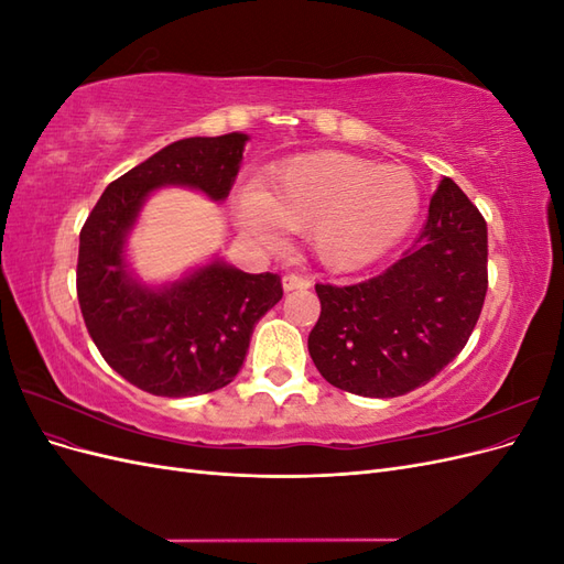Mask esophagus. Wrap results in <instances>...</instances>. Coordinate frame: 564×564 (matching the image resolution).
<instances>
[{"instance_id":"obj_1","label":"esophagus","mask_w":564,"mask_h":564,"mask_svg":"<svg viewBox=\"0 0 564 564\" xmlns=\"http://www.w3.org/2000/svg\"><path fill=\"white\" fill-rule=\"evenodd\" d=\"M282 284H284L286 292H294V289H308L313 282H311V278L296 275V272H292V275H284Z\"/></svg>"}]
</instances>
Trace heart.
Masks as SVG:
<instances>
[{
  "label": "heart",
  "mask_w": 564,
  "mask_h": 564,
  "mask_svg": "<svg viewBox=\"0 0 564 564\" xmlns=\"http://www.w3.org/2000/svg\"><path fill=\"white\" fill-rule=\"evenodd\" d=\"M419 183L404 166H379L346 152H311L280 166L265 187H247L237 216L259 240L311 230L317 259L357 270L398 245L419 214Z\"/></svg>",
  "instance_id": "heart-1"
}]
</instances>
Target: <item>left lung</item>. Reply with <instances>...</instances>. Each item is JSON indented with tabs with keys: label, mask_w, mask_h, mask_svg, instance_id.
I'll list each match as a JSON object with an SVG mask.
<instances>
[{
	"label": "left lung",
	"mask_w": 564,
	"mask_h": 564,
	"mask_svg": "<svg viewBox=\"0 0 564 564\" xmlns=\"http://www.w3.org/2000/svg\"><path fill=\"white\" fill-rule=\"evenodd\" d=\"M487 282L485 218L442 178L429 220L400 261L355 284H315L322 311L308 336L313 362L355 395H406L464 350Z\"/></svg>",
	"instance_id": "obj_1"
}]
</instances>
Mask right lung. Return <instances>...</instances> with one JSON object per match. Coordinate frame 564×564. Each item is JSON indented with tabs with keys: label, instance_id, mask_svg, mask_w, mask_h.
Instances as JSON below:
<instances>
[{
	"label": "right lung",
	"instance_id": "add662e5",
	"mask_svg": "<svg viewBox=\"0 0 564 564\" xmlns=\"http://www.w3.org/2000/svg\"><path fill=\"white\" fill-rule=\"evenodd\" d=\"M245 133L183 139L112 181L79 232L77 299L104 360L152 395L191 398L228 386L249 338L282 299L275 272L251 275L220 261L172 286L148 289L127 272L124 240L143 199L160 185L228 197Z\"/></svg>",
	"mask_w": 564,
	"mask_h": 564
}]
</instances>
